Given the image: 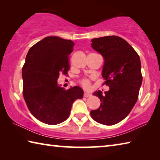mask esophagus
I'll use <instances>...</instances> for the list:
<instances>
[{"mask_svg": "<svg viewBox=\"0 0 160 160\" xmlns=\"http://www.w3.org/2000/svg\"><path fill=\"white\" fill-rule=\"evenodd\" d=\"M83 96H84L85 98H89L91 96V95L89 93H84V94H83Z\"/></svg>", "mask_w": 160, "mask_h": 160, "instance_id": "obj_1", "label": "esophagus"}]
</instances>
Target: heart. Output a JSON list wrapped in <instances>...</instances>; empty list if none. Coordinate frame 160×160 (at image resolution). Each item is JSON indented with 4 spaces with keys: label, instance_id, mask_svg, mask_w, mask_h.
Wrapping results in <instances>:
<instances>
[{
    "label": "heart",
    "instance_id": "obj_1",
    "mask_svg": "<svg viewBox=\"0 0 160 160\" xmlns=\"http://www.w3.org/2000/svg\"><path fill=\"white\" fill-rule=\"evenodd\" d=\"M80 83L85 89H89L91 88V81L88 78H83L80 81Z\"/></svg>",
    "mask_w": 160,
    "mask_h": 160
}]
</instances>
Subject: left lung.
I'll return each mask as SVG.
<instances>
[{"label": "left lung", "instance_id": "left-lung-1", "mask_svg": "<svg viewBox=\"0 0 160 160\" xmlns=\"http://www.w3.org/2000/svg\"><path fill=\"white\" fill-rule=\"evenodd\" d=\"M91 46L105 60L102 76L110 90L95 92L101 104L91 116L100 124H116L128 116L138 98L142 77L139 55L124 39L109 36L91 40Z\"/></svg>", "mask_w": 160, "mask_h": 160}]
</instances>
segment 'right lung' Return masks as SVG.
Returning a JSON list of instances; mask_svg holds the SVG:
<instances>
[{"label": "right lung", "instance_id": "right-lung-1", "mask_svg": "<svg viewBox=\"0 0 160 160\" xmlns=\"http://www.w3.org/2000/svg\"><path fill=\"white\" fill-rule=\"evenodd\" d=\"M74 46L71 40L48 36L31 47L26 56L22 72L23 96L30 112L44 124L65 121L73 102L83 98L78 86L65 90L58 84L60 74L69 71Z\"/></svg>", "mask_w": 160, "mask_h": 160}]
</instances>
